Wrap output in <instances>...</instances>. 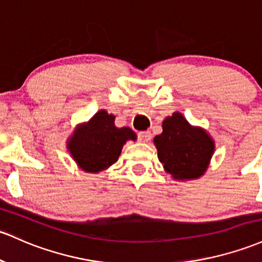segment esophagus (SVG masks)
<instances>
[{
	"mask_svg": "<svg viewBox=\"0 0 262 262\" xmlns=\"http://www.w3.org/2000/svg\"><path fill=\"white\" fill-rule=\"evenodd\" d=\"M138 138H139V140L142 143H149V140L151 139V133L149 130L140 132V133L138 134Z\"/></svg>",
	"mask_w": 262,
	"mask_h": 262,
	"instance_id": "1",
	"label": "esophagus"
}]
</instances>
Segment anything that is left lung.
<instances>
[{"instance_id":"1","label":"left lung","mask_w":262,"mask_h":262,"mask_svg":"<svg viewBox=\"0 0 262 262\" xmlns=\"http://www.w3.org/2000/svg\"><path fill=\"white\" fill-rule=\"evenodd\" d=\"M159 162L174 180L199 179L215 151V142L201 126L191 125L180 112L163 120V132L154 137Z\"/></svg>"}]
</instances>
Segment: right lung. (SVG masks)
I'll return each instance as SVG.
<instances>
[{"mask_svg": "<svg viewBox=\"0 0 262 262\" xmlns=\"http://www.w3.org/2000/svg\"><path fill=\"white\" fill-rule=\"evenodd\" d=\"M116 117L105 109L97 112L87 123L78 124L67 140L72 159L85 173L97 174L113 165L128 140H137L129 126L118 128Z\"/></svg>", "mask_w": 262, "mask_h": 262, "instance_id": "1", "label": "right lung"}]
</instances>
